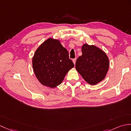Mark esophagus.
Instances as JSON below:
<instances>
[{
	"mask_svg": "<svg viewBox=\"0 0 131 131\" xmlns=\"http://www.w3.org/2000/svg\"><path fill=\"white\" fill-rule=\"evenodd\" d=\"M76 60H77V59H74L72 60V62H73V63H74V65L75 64V63H76Z\"/></svg>",
	"mask_w": 131,
	"mask_h": 131,
	"instance_id": "34e87169",
	"label": "esophagus"
}]
</instances>
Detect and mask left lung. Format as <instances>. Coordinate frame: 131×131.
I'll use <instances>...</instances> for the list:
<instances>
[{
  "instance_id": "obj_1",
  "label": "left lung",
  "mask_w": 131,
  "mask_h": 131,
  "mask_svg": "<svg viewBox=\"0 0 131 131\" xmlns=\"http://www.w3.org/2000/svg\"><path fill=\"white\" fill-rule=\"evenodd\" d=\"M82 55L77 60L75 68L84 80L95 85L104 79L109 68L108 57L104 51L95 45L85 43Z\"/></svg>"
}]
</instances>
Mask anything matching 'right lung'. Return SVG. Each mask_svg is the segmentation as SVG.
Returning a JSON list of instances; mask_svg holds the SVG:
<instances>
[{
  "instance_id": "1",
  "label": "right lung",
  "mask_w": 131,
  "mask_h": 131,
  "mask_svg": "<svg viewBox=\"0 0 131 131\" xmlns=\"http://www.w3.org/2000/svg\"><path fill=\"white\" fill-rule=\"evenodd\" d=\"M32 67L41 84L54 88L62 83L66 74L74 65L69 59L68 50L59 39L49 38L35 51Z\"/></svg>"
}]
</instances>
